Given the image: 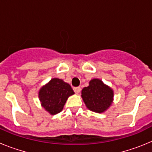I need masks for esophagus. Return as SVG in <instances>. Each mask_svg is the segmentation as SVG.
<instances>
[{
	"mask_svg": "<svg viewBox=\"0 0 152 152\" xmlns=\"http://www.w3.org/2000/svg\"><path fill=\"white\" fill-rule=\"evenodd\" d=\"M74 91H75L76 94H79L80 92V87H77V88H74Z\"/></svg>",
	"mask_w": 152,
	"mask_h": 152,
	"instance_id": "34e87169",
	"label": "esophagus"
}]
</instances>
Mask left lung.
Returning a JSON list of instances; mask_svg holds the SVG:
<instances>
[{
    "label": "left lung",
    "mask_w": 152,
    "mask_h": 152,
    "mask_svg": "<svg viewBox=\"0 0 152 152\" xmlns=\"http://www.w3.org/2000/svg\"><path fill=\"white\" fill-rule=\"evenodd\" d=\"M113 90L99 78L89 81V85L81 91V97L88 110L102 113L107 111L113 102Z\"/></svg>",
    "instance_id": "1"
}]
</instances>
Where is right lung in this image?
<instances>
[{
  "label": "right lung",
  "mask_w": 152,
  "mask_h": 152,
  "mask_svg": "<svg viewBox=\"0 0 152 152\" xmlns=\"http://www.w3.org/2000/svg\"><path fill=\"white\" fill-rule=\"evenodd\" d=\"M73 94L70 84L55 77L40 88L38 96L42 107L51 115H56L62 110L68 98Z\"/></svg>",
  "instance_id": "obj_1"
}]
</instances>
